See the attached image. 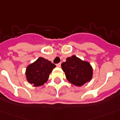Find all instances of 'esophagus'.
<instances>
[{"label":"esophagus","mask_w":120,"mask_h":120,"mask_svg":"<svg viewBox=\"0 0 120 120\" xmlns=\"http://www.w3.org/2000/svg\"><path fill=\"white\" fill-rule=\"evenodd\" d=\"M61 63H58V64H57L56 66H57V67H61Z\"/></svg>","instance_id":"obj_1"}]
</instances>
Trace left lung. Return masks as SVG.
<instances>
[{
	"mask_svg": "<svg viewBox=\"0 0 120 120\" xmlns=\"http://www.w3.org/2000/svg\"><path fill=\"white\" fill-rule=\"evenodd\" d=\"M67 80L76 86H82L90 82L93 76V68L90 63L72 55L61 64Z\"/></svg>",
	"mask_w": 120,
	"mask_h": 120,
	"instance_id": "left-lung-1",
	"label": "left lung"
}]
</instances>
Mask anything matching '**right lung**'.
<instances>
[{"instance_id": "obj_1", "label": "right lung", "mask_w": 120, "mask_h": 120, "mask_svg": "<svg viewBox=\"0 0 120 120\" xmlns=\"http://www.w3.org/2000/svg\"><path fill=\"white\" fill-rule=\"evenodd\" d=\"M55 67L48 59L39 57L27 66L25 71L27 80L34 86H41L47 82L49 74Z\"/></svg>"}]
</instances>
